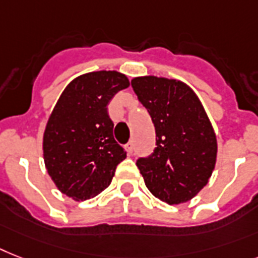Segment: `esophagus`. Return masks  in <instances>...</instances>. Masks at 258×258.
Here are the masks:
<instances>
[{
    "label": "esophagus",
    "instance_id": "obj_1",
    "mask_svg": "<svg viewBox=\"0 0 258 258\" xmlns=\"http://www.w3.org/2000/svg\"><path fill=\"white\" fill-rule=\"evenodd\" d=\"M124 148H125V151H127V154L133 155V152H134V143H133V142H130V143L125 144Z\"/></svg>",
    "mask_w": 258,
    "mask_h": 258
}]
</instances>
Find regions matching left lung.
Here are the masks:
<instances>
[{
	"label": "left lung",
	"mask_w": 258,
	"mask_h": 258,
	"mask_svg": "<svg viewBox=\"0 0 258 258\" xmlns=\"http://www.w3.org/2000/svg\"><path fill=\"white\" fill-rule=\"evenodd\" d=\"M131 85L156 131L154 154L136 162L146 187L171 205L189 202L208 184L217 158L216 134L202 102L177 79L146 75Z\"/></svg>",
	"instance_id": "1"
}]
</instances>
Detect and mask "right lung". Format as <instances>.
<instances>
[{
    "label": "right lung",
    "instance_id": "right-lung-1",
    "mask_svg": "<svg viewBox=\"0 0 258 258\" xmlns=\"http://www.w3.org/2000/svg\"><path fill=\"white\" fill-rule=\"evenodd\" d=\"M130 86L119 71L82 74L66 86L43 133V160L56 188L75 202L95 198L111 184L125 152L114 139L107 106Z\"/></svg>",
    "mask_w": 258,
    "mask_h": 258
}]
</instances>
